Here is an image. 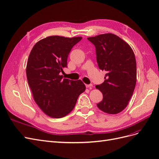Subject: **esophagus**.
Here are the masks:
<instances>
[{
    "label": "esophagus",
    "mask_w": 159,
    "mask_h": 159,
    "mask_svg": "<svg viewBox=\"0 0 159 159\" xmlns=\"http://www.w3.org/2000/svg\"><path fill=\"white\" fill-rule=\"evenodd\" d=\"M86 88H92L93 87V85L92 84H88V85H85Z\"/></svg>",
    "instance_id": "obj_1"
}]
</instances>
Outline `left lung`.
<instances>
[{
    "mask_svg": "<svg viewBox=\"0 0 159 159\" xmlns=\"http://www.w3.org/2000/svg\"><path fill=\"white\" fill-rule=\"evenodd\" d=\"M95 47L97 62L106 74L95 88L103 93L98 107L108 114H117L127 107L137 81L134 52L127 43L111 33L88 38Z\"/></svg>",
    "mask_w": 159,
    "mask_h": 159,
    "instance_id": "1",
    "label": "left lung"
}]
</instances>
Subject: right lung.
Segmentation results:
<instances>
[{"label":"right lung","instance_id":"1","mask_svg":"<svg viewBox=\"0 0 159 159\" xmlns=\"http://www.w3.org/2000/svg\"><path fill=\"white\" fill-rule=\"evenodd\" d=\"M82 37H46L34 46L28 57L26 76L38 107L52 118H61L74 108L79 95L85 90L82 81L63 79L72 48Z\"/></svg>","mask_w":159,"mask_h":159}]
</instances>
